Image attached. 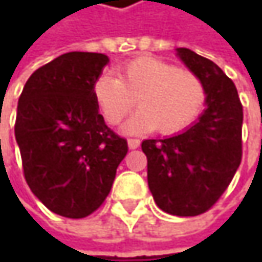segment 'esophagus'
<instances>
[{
    "mask_svg": "<svg viewBox=\"0 0 262 262\" xmlns=\"http://www.w3.org/2000/svg\"><path fill=\"white\" fill-rule=\"evenodd\" d=\"M129 148H132V150H135V148H138L139 147V139H136V138H129Z\"/></svg>",
    "mask_w": 262,
    "mask_h": 262,
    "instance_id": "obj_1",
    "label": "esophagus"
}]
</instances>
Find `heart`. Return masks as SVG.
<instances>
[{
	"mask_svg": "<svg viewBox=\"0 0 262 262\" xmlns=\"http://www.w3.org/2000/svg\"><path fill=\"white\" fill-rule=\"evenodd\" d=\"M94 98L111 126H118L130 115L138 98L141 109L126 130L139 133L156 129L162 135H171L197 118L206 100V88L195 73L144 56L123 63L118 77L98 76Z\"/></svg>",
	"mask_w": 262,
	"mask_h": 262,
	"instance_id": "heart-1",
	"label": "heart"
}]
</instances>
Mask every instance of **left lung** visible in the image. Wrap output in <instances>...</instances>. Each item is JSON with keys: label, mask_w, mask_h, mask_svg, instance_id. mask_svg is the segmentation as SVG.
Instances as JSON below:
<instances>
[{"label": "left lung", "mask_w": 262, "mask_h": 262, "mask_svg": "<svg viewBox=\"0 0 262 262\" xmlns=\"http://www.w3.org/2000/svg\"><path fill=\"white\" fill-rule=\"evenodd\" d=\"M185 65L203 80L206 109L186 130L141 144L156 205L179 217L211 209L234 179L243 158V106L234 81L212 60L178 48Z\"/></svg>", "instance_id": "1"}]
</instances>
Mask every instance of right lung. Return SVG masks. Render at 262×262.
<instances>
[{
  "label": "right lung",
  "instance_id": "obj_1",
  "mask_svg": "<svg viewBox=\"0 0 262 262\" xmlns=\"http://www.w3.org/2000/svg\"><path fill=\"white\" fill-rule=\"evenodd\" d=\"M107 62L101 53H65L30 76L18 101L15 136L26 182L62 217L95 212L129 150L104 124L94 98Z\"/></svg>",
  "mask_w": 262,
  "mask_h": 262
}]
</instances>
